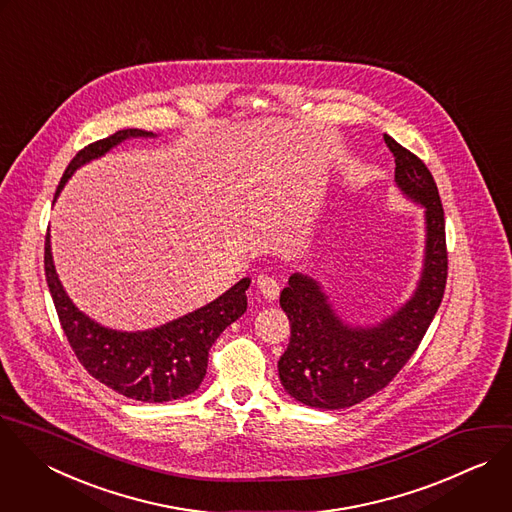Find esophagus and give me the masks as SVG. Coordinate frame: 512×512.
I'll list each match as a JSON object with an SVG mask.
<instances>
[{
  "label": "esophagus",
  "mask_w": 512,
  "mask_h": 512,
  "mask_svg": "<svg viewBox=\"0 0 512 512\" xmlns=\"http://www.w3.org/2000/svg\"><path fill=\"white\" fill-rule=\"evenodd\" d=\"M256 284H258L260 294H262L266 300H276V298H278V294H280V284H278V280H276L274 276L260 274L258 280H256Z\"/></svg>",
  "instance_id": "obj_1"
}]
</instances>
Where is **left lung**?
Returning a JSON list of instances; mask_svg holds the SVG:
<instances>
[{
    "label": "left lung",
    "mask_w": 512,
    "mask_h": 512,
    "mask_svg": "<svg viewBox=\"0 0 512 512\" xmlns=\"http://www.w3.org/2000/svg\"><path fill=\"white\" fill-rule=\"evenodd\" d=\"M394 156V182L424 208L426 242L418 286L410 300L374 326L346 324L320 284L300 272L288 278L280 306L290 320V342L278 360L284 390L324 410L354 406L382 390L424 338L446 286L444 210L424 162L384 134Z\"/></svg>",
    "instance_id": "obj_1"
}]
</instances>
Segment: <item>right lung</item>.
<instances>
[{"label":"right lung","mask_w":512,"mask_h":512,"mask_svg":"<svg viewBox=\"0 0 512 512\" xmlns=\"http://www.w3.org/2000/svg\"><path fill=\"white\" fill-rule=\"evenodd\" d=\"M128 138H154V134L130 128L86 146L66 168L56 198L80 166L108 154ZM44 266L60 324L82 366L108 388L142 402H168L196 392L206 376L212 344L248 306L250 278H242L214 302L168 324L142 332H120L94 322L70 300L54 266L50 228Z\"/></svg>","instance_id":"1"}]
</instances>
